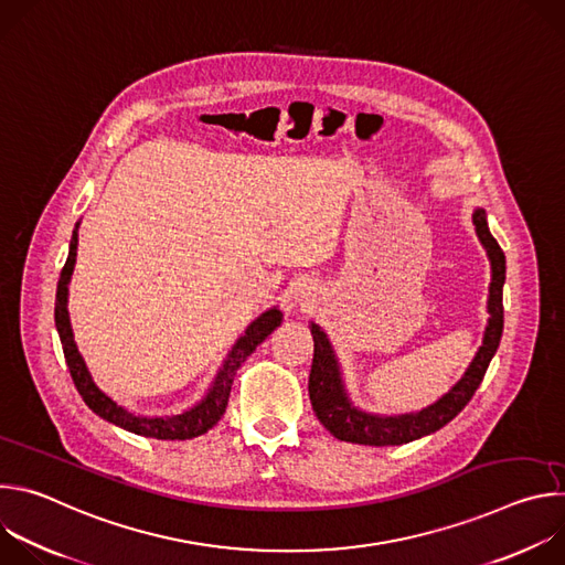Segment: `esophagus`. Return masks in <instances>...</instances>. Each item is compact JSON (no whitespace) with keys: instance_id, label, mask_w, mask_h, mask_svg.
Here are the masks:
<instances>
[{"instance_id":"esophagus-1","label":"esophagus","mask_w":565,"mask_h":565,"mask_svg":"<svg viewBox=\"0 0 565 565\" xmlns=\"http://www.w3.org/2000/svg\"><path fill=\"white\" fill-rule=\"evenodd\" d=\"M295 295H297V299H299V301H308V299H310V295H312V286H308V284H299V288L295 290Z\"/></svg>"}]
</instances>
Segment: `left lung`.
Listing matches in <instances>:
<instances>
[{"label": "left lung", "mask_w": 565, "mask_h": 565, "mask_svg": "<svg viewBox=\"0 0 565 565\" xmlns=\"http://www.w3.org/2000/svg\"><path fill=\"white\" fill-rule=\"evenodd\" d=\"M476 225L478 241L488 253L492 266V281H490V297H488V327L482 333V344L476 351L473 360L469 362L462 377L443 395L434 405L414 412V414H397V416H382L371 414L353 405L349 397L340 360L335 349L319 324L310 321V335L315 342L312 366L308 377V393L310 405L317 420L324 425L335 438L355 443V445H405L429 436L451 423L462 409L476 388L480 386L486 371L501 344L503 335V284H505V255L497 238L488 227V214L482 207H476L471 214Z\"/></svg>", "instance_id": "1"}]
</instances>
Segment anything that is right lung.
<instances>
[{
	"mask_svg": "<svg viewBox=\"0 0 565 565\" xmlns=\"http://www.w3.org/2000/svg\"><path fill=\"white\" fill-rule=\"evenodd\" d=\"M77 227L79 221L73 227L71 234V244H68V257L66 264L60 273V281H57V292H55V327L60 333V342H62V351L66 358V366L71 371L73 384L77 388V393L83 395V399L87 402V407L100 416L103 420L131 431L136 436H145V438H156V440H190L196 438L205 431H210L221 416L225 414L227 407V397H230V388L234 382V375L238 371V366L246 362V358L281 324V310L277 306L268 308L266 312H262L255 321H250L246 333L241 335L234 347L227 351L221 369L216 371L207 393L196 402L194 407L185 409L183 414L177 416H142V414H134L129 409H125L122 405L114 397H109L96 382L94 375L87 369L85 358L79 355L77 344L73 340V329H71V317H68V284H71V275L75 268V257H77Z\"/></svg>",
	"mask_w": 565,
	"mask_h": 565,
	"instance_id": "add662e5",
	"label": "right lung"
}]
</instances>
